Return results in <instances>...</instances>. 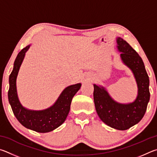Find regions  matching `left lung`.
Returning a JSON list of instances; mask_svg holds the SVG:
<instances>
[{"mask_svg": "<svg viewBox=\"0 0 157 157\" xmlns=\"http://www.w3.org/2000/svg\"><path fill=\"white\" fill-rule=\"evenodd\" d=\"M117 49L123 64L131 70L135 78L138 94L133 102L121 103L111 97L105 87L94 84V101L98 117L109 127L128 130L138 123L146 112L150 101L149 77L143 60L129 44L117 38Z\"/></svg>", "mask_w": 157, "mask_h": 157, "instance_id": "8db88e82", "label": "left lung"}]
</instances>
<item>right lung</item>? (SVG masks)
I'll use <instances>...</instances> for the list:
<instances>
[{
  "label": "right lung",
  "mask_w": 157,
  "mask_h": 157,
  "mask_svg": "<svg viewBox=\"0 0 157 157\" xmlns=\"http://www.w3.org/2000/svg\"><path fill=\"white\" fill-rule=\"evenodd\" d=\"M30 48L26 46L19 52L10 75L8 99L13 114L24 127L37 132L46 133L62 125L70 109L71 100L81 87V83L71 85L63 90L53 105L42 110H32L25 108L18 99L16 90V78L25 53Z\"/></svg>",
  "instance_id": "1"
}]
</instances>
